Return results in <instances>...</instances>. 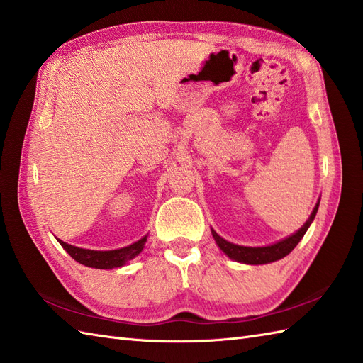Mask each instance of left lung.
Segmentation results:
<instances>
[{"instance_id":"obj_1","label":"left lung","mask_w":363,"mask_h":363,"mask_svg":"<svg viewBox=\"0 0 363 363\" xmlns=\"http://www.w3.org/2000/svg\"><path fill=\"white\" fill-rule=\"evenodd\" d=\"M317 209H319V201H317L315 208L313 209L311 216L306 220V223L298 229L297 233L293 235H289L284 240H280L274 245L269 246H259V248H251V246H240V245H234L231 242L225 240V238L220 237L214 229H211L212 237H214L216 243L218 245V248L222 250L229 259H233L235 262L240 263H248V264H264V263H271L284 259L285 255H288L291 251H293L297 243L302 240V237L308 231L309 225L313 223V220L317 214Z\"/></svg>"}]
</instances>
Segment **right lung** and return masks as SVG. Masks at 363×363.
Masks as SVG:
<instances>
[{
  "instance_id": "1",
  "label": "right lung",
  "mask_w": 363,
  "mask_h": 363,
  "mask_svg": "<svg viewBox=\"0 0 363 363\" xmlns=\"http://www.w3.org/2000/svg\"><path fill=\"white\" fill-rule=\"evenodd\" d=\"M146 237L147 235L140 238L138 242L126 246V248L113 250V251L84 250V248H78V246L67 245L61 240L58 242L67 251L70 257L77 260L78 263L84 264V267L96 268V269H112V268H120L123 264H126V262L137 257V255L141 252V250H143V246L146 243Z\"/></svg>"
}]
</instances>
